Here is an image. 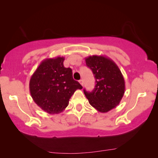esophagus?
Masks as SVG:
<instances>
[{"label":"esophagus","mask_w":158,"mask_h":158,"mask_svg":"<svg viewBox=\"0 0 158 158\" xmlns=\"http://www.w3.org/2000/svg\"><path fill=\"white\" fill-rule=\"evenodd\" d=\"M79 83H80V84H81V85H82V86H84V81H83L82 79L80 80V81H79Z\"/></svg>","instance_id":"34e87169"}]
</instances>
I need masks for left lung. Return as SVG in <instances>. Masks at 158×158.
<instances>
[{"mask_svg":"<svg viewBox=\"0 0 158 158\" xmlns=\"http://www.w3.org/2000/svg\"><path fill=\"white\" fill-rule=\"evenodd\" d=\"M85 60L94 74L96 84L92 92L84 89V94L93 107L106 113L118 105L123 97V76L115 62L105 56H90Z\"/></svg>","mask_w":158,"mask_h":158,"instance_id":"left-lung-1","label":"left lung"}]
</instances>
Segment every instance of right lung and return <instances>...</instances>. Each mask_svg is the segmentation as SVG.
I'll return each mask as SVG.
<instances>
[{"label": "right lung", "mask_w": 158, "mask_h": 158, "mask_svg": "<svg viewBox=\"0 0 158 158\" xmlns=\"http://www.w3.org/2000/svg\"><path fill=\"white\" fill-rule=\"evenodd\" d=\"M64 57L42 61L31 76L29 89L37 105L50 114L62 112L77 89L82 86L73 79L72 69L63 65Z\"/></svg>", "instance_id": "obj_1"}]
</instances>
